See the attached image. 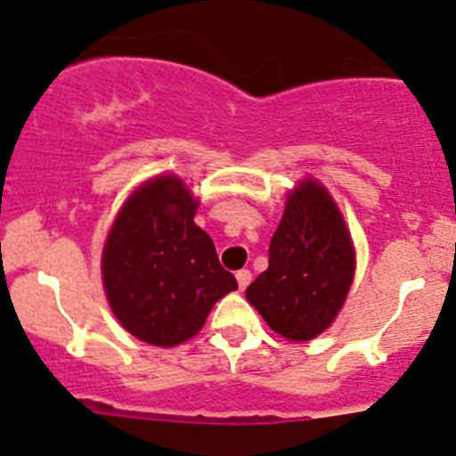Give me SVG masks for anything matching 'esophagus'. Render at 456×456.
I'll return each instance as SVG.
<instances>
[{
    "label": "esophagus",
    "mask_w": 456,
    "mask_h": 456,
    "mask_svg": "<svg viewBox=\"0 0 456 456\" xmlns=\"http://www.w3.org/2000/svg\"><path fill=\"white\" fill-rule=\"evenodd\" d=\"M236 280H238V289L244 290L248 284H251V271L242 268V271L236 273Z\"/></svg>",
    "instance_id": "obj_1"
}]
</instances>
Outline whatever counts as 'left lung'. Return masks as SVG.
Here are the masks:
<instances>
[{
  "mask_svg": "<svg viewBox=\"0 0 456 456\" xmlns=\"http://www.w3.org/2000/svg\"><path fill=\"white\" fill-rule=\"evenodd\" d=\"M354 280V247L337 205L314 181H304L268 247V268L247 299L290 341L319 337L341 310Z\"/></svg>",
  "mask_w": 456,
  "mask_h": 456,
  "instance_id": "1",
  "label": "left lung"
}]
</instances>
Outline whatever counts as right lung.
I'll return each instance as SVG.
<instances>
[{
  "mask_svg": "<svg viewBox=\"0 0 456 456\" xmlns=\"http://www.w3.org/2000/svg\"><path fill=\"white\" fill-rule=\"evenodd\" d=\"M196 208L181 179L148 181L126 200L104 244L111 310L133 337L151 345L188 341L216 301L238 289L212 238L196 227Z\"/></svg>",
  "mask_w": 456,
  "mask_h": 456,
  "instance_id": "add662e5",
  "label": "right lung"
}]
</instances>
